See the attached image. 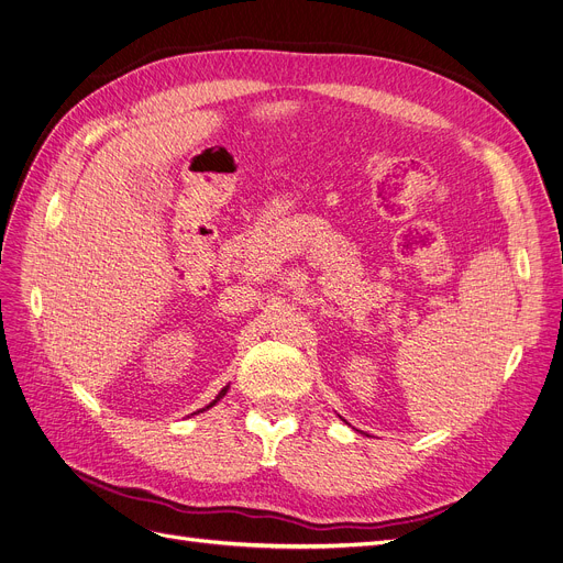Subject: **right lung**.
Masks as SVG:
<instances>
[{
  "instance_id": "right-lung-1",
  "label": "right lung",
  "mask_w": 563,
  "mask_h": 563,
  "mask_svg": "<svg viewBox=\"0 0 563 563\" xmlns=\"http://www.w3.org/2000/svg\"><path fill=\"white\" fill-rule=\"evenodd\" d=\"M224 394H227V387H224V389H222V391H220V394H218V396H216V400H212V404H210V406H206V408H203V410H208V408H212V406H216V404H218V400H220V398H222V396H224ZM203 410H201V412H203Z\"/></svg>"
}]
</instances>
